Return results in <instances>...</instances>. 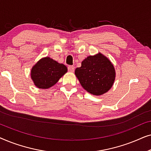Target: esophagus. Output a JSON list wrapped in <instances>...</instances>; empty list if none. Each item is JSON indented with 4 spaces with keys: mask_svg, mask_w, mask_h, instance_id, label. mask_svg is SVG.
Here are the masks:
<instances>
[{
    "mask_svg": "<svg viewBox=\"0 0 151 151\" xmlns=\"http://www.w3.org/2000/svg\"><path fill=\"white\" fill-rule=\"evenodd\" d=\"M68 70H69L70 72H73L74 70H75V67H74V66H69V67H68Z\"/></svg>",
    "mask_w": 151,
    "mask_h": 151,
    "instance_id": "obj_1",
    "label": "esophagus"
}]
</instances>
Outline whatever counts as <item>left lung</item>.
<instances>
[{
	"instance_id": "obj_1",
	"label": "left lung",
	"mask_w": 151,
	"mask_h": 151,
	"mask_svg": "<svg viewBox=\"0 0 151 151\" xmlns=\"http://www.w3.org/2000/svg\"><path fill=\"white\" fill-rule=\"evenodd\" d=\"M75 74L82 87L96 96L108 91L115 78L114 67L102 53L84 59L81 67L76 69Z\"/></svg>"
}]
</instances>
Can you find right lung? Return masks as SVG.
Returning a JSON list of instances; mask_svg holds the SVG:
<instances>
[{
	"label": "right lung",
	"mask_w": 151,
	"mask_h": 151,
	"mask_svg": "<svg viewBox=\"0 0 151 151\" xmlns=\"http://www.w3.org/2000/svg\"><path fill=\"white\" fill-rule=\"evenodd\" d=\"M67 71V68L63 64L46 57L40 60L33 67L31 77L37 87L45 89L56 84Z\"/></svg>",
	"instance_id": "1"
}]
</instances>
